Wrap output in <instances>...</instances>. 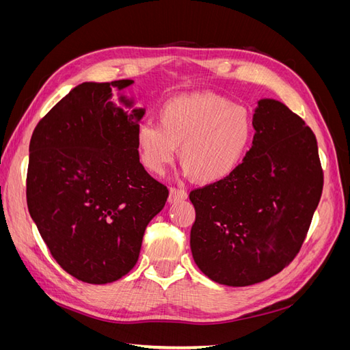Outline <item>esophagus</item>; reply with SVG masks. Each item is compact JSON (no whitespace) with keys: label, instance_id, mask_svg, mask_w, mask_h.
Masks as SVG:
<instances>
[{"label":"esophagus","instance_id":"obj_1","mask_svg":"<svg viewBox=\"0 0 350 350\" xmlns=\"http://www.w3.org/2000/svg\"><path fill=\"white\" fill-rule=\"evenodd\" d=\"M187 197H188V194H187L185 189L172 187L171 189H169V198H167V201H169V203H176V201H183Z\"/></svg>","mask_w":350,"mask_h":350}]
</instances>
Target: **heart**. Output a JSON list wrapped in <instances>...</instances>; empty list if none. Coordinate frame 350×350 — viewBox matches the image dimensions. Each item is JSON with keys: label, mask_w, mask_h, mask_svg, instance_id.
Here are the masks:
<instances>
[{"label": "heart", "mask_w": 350, "mask_h": 350, "mask_svg": "<svg viewBox=\"0 0 350 350\" xmlns=\"http://www.w3.org/2000/svg\"><path fill=\"white\" fill-rule=\"evenodd\" d=\"M159 124L143 122L135 147L147 171L161 175L178 156L185 172L211 184L229 176L247 154L252 120L250 112L215 92H200L166 100Z\"/></svg>", "instance_id": "obj_1"}]
</instances>
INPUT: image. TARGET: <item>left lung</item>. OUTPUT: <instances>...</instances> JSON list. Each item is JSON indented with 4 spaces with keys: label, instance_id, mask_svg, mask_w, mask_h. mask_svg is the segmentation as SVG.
I'll use <instances>...</instances> for the list:
<instances>
[{
    "label": "left lung",
    "instance_id": "1",
    "mask_svg": "<svg viewBox=\"0 0 350 350\" xmlns=\"http://www.w3.org/2000/svg\"><path fill=\"white\" fill-rule=\"evenodd\" d=\"M252 126V146L235 171L189 193L193 258L226 286L260 283L288 267L323 193L319 146L301 116L261 99Z\"/></svg>",
    "mask_w": 350,
    "mask_h": 350
}]
</instances>
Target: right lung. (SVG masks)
I'll use <instances>...</instances> for the list:
<instances>
[{
	"instance_id": "add662e5",
	"label": "right lung",
	"mask_w": 350,
	"mask_h": 350,
	"mask_svg": "<svg viewBox=\"0 0 350 350\" xmlns=\"http://www.w3.org/2000/svg\"><path fill=\"white\" fill-rule=\"evenodd\" d=\"M133 80L81 83L31 134L26 198L51 256L72 278L105 284L139 260L144 230L169 191L135 147L144 109L122 92Z\"/></svg>"
}]
</instances>
